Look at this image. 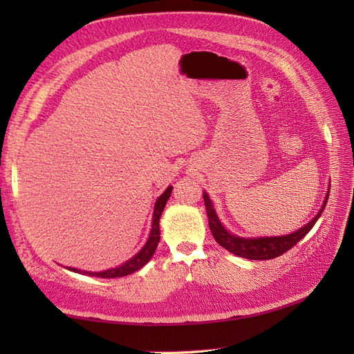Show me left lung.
Segmentation results:
<instances>
[{
  "label": "left lung",
  "mask_w": 354,
  "mask_h": 354,
  "mask_svg": "<svg viewBox=\"0 0 354 354\" xmlns=\"http://www.w3.org/2000/svg\"><path fill=\"white\" fill-rule=\"evenodd\" d=\"M328 193L324 199V204H322L319 213L313 217V219L304 225V227L299 228L295 232H290V234L280 236V237H257V239H245V237H239L234 234H230V232L225 230L223 225L221 223L219 217L216 214V209L213 207V202L209 199L208 194L204 192V202H205V208H207V216H208V225H209V231H212L213 237L216 239V242L219 243L225 250L232 252L234 255H239V257L243 259H250V260H270L275 259L278 255L284 254L286 251H289L290 248L295 246L299 240H301L307 232H309L313 225L317 223L319 219V216L322 214L326 208V204L328 201Z\"/></svg>",
  "instance_id": "8db88e82"
}]
</instances>
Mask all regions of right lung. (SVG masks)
<instances>
[{
    "instance_id": "1",
    "label": "right lung",
    "mask_w": 354,
    "mask_h": 354,
    "mask_svg": "<svg viewBox=\"0 0 354 354\" xmlns=\"http://www.w3.org/2000/svg\"><path fill=\"white\" fill-rule=\"evenodd\" d=\"M173 187L169 185L165 192L161 194L160 198L155 202V208H153V216H152V230H150V236L147 239L146 245L142 246V250L135 254L131 260H127L123 265H120L118 268H112L106 269L103 272H88V270H80L76 268H68L73 272H79V274H85V275H91V277H99V278H117V277H124L129 275L135 270L141 269L146 263L152 259V255L155 254V250L158 246V242H160V217L164 212V207L167 204V201L171 194Z\"/></svg>"
}]
</instances>
